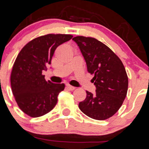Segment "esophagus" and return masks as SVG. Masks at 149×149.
I'll return each mask as SVG.
<instances>
[{
    "instance_id": "obj_1",
    "label": "esophagus",
    "mask_w": 149,
    "mask_h": 149,
    "mask_svg": "<svg viewBox=\"0 0 149 149\" xmlns=\"http://www.w3.org/2000/svg\"><path fill=\"white\" fill-rule=\"evenodd\" d=\"M66 87H67V89H68V90H70V91H73V90H75V87H73V86L70 85V84H67Z\"/></svg>"
}]
</instances>
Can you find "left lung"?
<instances>
[{
	"label": "left lung",
	"mask_w": 149,
	"mask_h": 149,
	"mask_svg": "<svg viewBox=\"0 0 149 149\" xmlns=\"http://www.w3.org/2000/svg\"><path fill=\"white\" fill-rule=\"evenodd\" d=\"M73 40L80 48L96 88L94 94L86 91L79 109L95 120L109 118L120 109L127 93L129 81L124 66L109 47L96 39L78 36Z\"/></svg>",
	"instance_id": "obj_1"
}]
</instances>
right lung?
I'll return each mask as SVG.
<instances>
[{"mask_svg":"<svg viewBox=\"0 0 149 149\" xmlns=\"http://www.w3.org/2000/svg\"><path fill=\"white\" fill-rule=\"evenodd\" d=\"M73 37L70 34H47L27 43L17 55L11 73L12 93L18 107L32 118L52 110L64 84L45 81L43 70L51 65L56 48Z\"/></svg>","mask_w":149,"mask_h":149,"instance_id":"1","label":"right lung"}]
</instances>
